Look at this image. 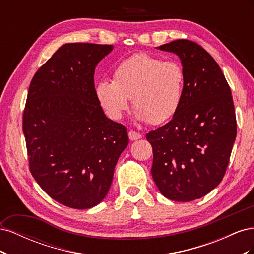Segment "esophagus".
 <instances>
[{
  "label": "esophagus",
  "instance_id": "obj_1",
  "mask_svg": "<svg viewBox=\"0 0 254 254\" xmlns=\"http://www.w3.org/2000/svg\"><path fill=\"white\" fill-rule=\"evenodd\" d=\"M128 135H129V139L131 141H135V140H139L142 137V134L136 132V131H133V130H130V131L128 132Z\"/></svg>",
  "mask_w": 254,
  "mask_h": 254
}]
</instances>
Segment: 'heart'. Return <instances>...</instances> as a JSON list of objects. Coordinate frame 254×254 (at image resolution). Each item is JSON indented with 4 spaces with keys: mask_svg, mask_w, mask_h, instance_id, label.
Masks as SVG:
<instances>
[{
    "mask_svg": "<svg viewBox=\"0 0 254 254\" xmlns=\"http://www.w3.org/2000/svg\"><path fill=\"white\" fill-rule=\"evenodd\" d=\"M184 86L182 67L146 53L129 57L117 66L112 82L96 84L99 104L112 120H120L131 98L136 118L150 125L171 120L181 105Z\"/></svg>",
    "mask_w": 254,
    "mask_h": 254,
    "instance_id": "heart-1",
    "label": "heart"
}]
</instances>
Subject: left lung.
Listing matches in <instances>:
<instances>
[{"instance_id":"obj_1","label":"left lung","mask_w":254,"mask_h":254,"mask_svg":"<svg viewBox=\"0 0 254 254\" xmlns=\"http://www.w3.org/2000/svg\"><path fill=\"white\" fill-rule=\"evenodd\" d=\"M158 49L179 56L184 86L173 119L146 134L152 146L151 175L163 196L191 201L210 193L226 174L236 137L231 89L198 43L179 39Z\"/></svg>"}]
</instances>
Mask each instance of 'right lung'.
<instances>
[{"label":"right lung","instance_id":"1","mask_svg":"<svg viewBox=\"0 0 254 254\" xmlns=\"http://www.w3.org/2000/svg\"><path fill=\"white\" fill-rule=\"evenodd\" d=\"M112 49L66 43L29 84L22 123L29 171L51 198L72 209L103 200L129 142L126 127L106 118L94 87L95 66Z\"/></svg>","mask_w":254,"mask_h":254}]
</instances>
